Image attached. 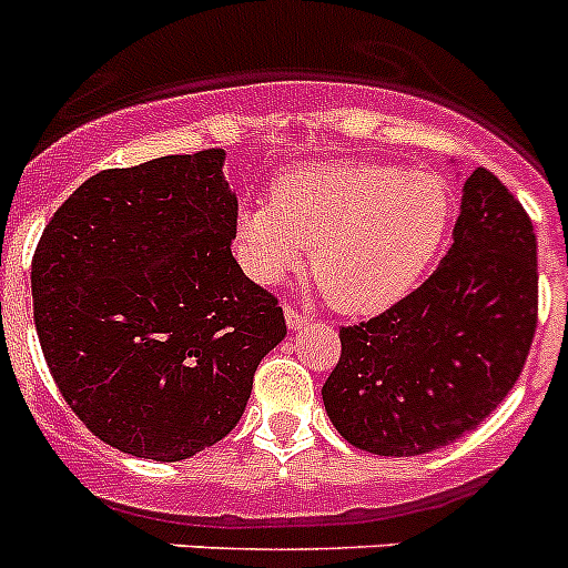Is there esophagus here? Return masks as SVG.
<instances>
[{"label": "esophagus", "mask_w": 568, "mask_h": 568, "mask_svg": "<svg viewBox=\"0 0 568 568\" xmlns=\"http://www.w3.org/2000/svg\"><path fill=\"white\" fill-rule=\"evenodd\" d=\"M284 318H287V326L290 329H301V326H306V315H301L298 310H293V306H284Z\"/></svg>", "instance_id": "34e87169"}]
</instances>
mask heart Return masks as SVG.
<instances>
[{"label":"heart","mask_w":568,"mask_h":568,"mask_svg":"<svg viewBox=\"0 0 568 568\" xmlns=\"http://www.w3.org/2000/svg\"><path fill=\"white\" fill-rule=\"evenodd\" d=\"M450 222L436 176L386 163H324L281 174L273 200L244 205L236 250L258 284L304 270L346 315H377L419 284Z\"/></svg>","instance_id":"1"}]
</instances>
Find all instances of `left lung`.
I'll return each mask as SVG.
<instances>
[{"mask_svg": "<svg viewBox=\"0 0 568 568\" xmlns=\"http://www.w3.org/2000/svg\"><path fill=\"white\" fill-rule=\"evenodd\" d=\"M454 244L428 281L377 318L341 329L324 383L348 445L419 456L478 428L521 377L538 326V242L493 171L465 180Z\"/></svg>", "mask_w": 568, "mask_h": 568, "instance_id": "obj_1", "label": "left lung"}]
</instances>
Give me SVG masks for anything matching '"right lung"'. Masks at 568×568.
<instances>
[{"mask_svg":"<svg viewBox=\"0 0 568 568\" xmlns=\"http://www.w3.org/2000/svg\"><path fill=\"white\" fill-rule=\"evenodd\" d=\"M225 152L90 176L30 267L33 321L61 397L123 454L180 462L225 439L287 335L278 298L231 253Z\"/></svg>","mask_w":568,"mask_h":568,"instance_id":"obj_1","label":"right lung"}]
</instances>
